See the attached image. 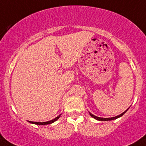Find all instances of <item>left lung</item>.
Segmentation results:
<instances>
[{
  "label": "left lung",
  "mask_w": 146,
  "mask_h": 146,
  "mask_svg": "<svg viewBox=\"0 0 146 146\" xmlns=\"http://www.w3.org/2000/svg\"><path fill=\"white\" fill-rule=\"evenodd\" d=\"M127 110L126 111H124V112H123V113H121V115H118L115 116V117H112V118H100V117H98V116L94 115L92 114V113H90V115L92 116V118H95V119H97V120L98 121H111V120H115V119L119 118V117H121V116H122L123 115L127 112Z\"/></svg>",
  "instance_id": "1"
}]
</instances>
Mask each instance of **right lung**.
I'll use <instances>...</instances> for the list:
<instances>
[{
    "label": "right lung",
    "instance_id": "obj_1",
    "mask_svg": "<svg viewBox=\"0 0 146 146\" xmlns=\"http://www.w3.org/2000/svg\"><path fill=\"white\" fill-rule=\"evenodd\" d=\"M60 116H61V115H59L58 116H57L56 118H54V119H52V120L48 121H46V122H35V121H29V122L32 123V124H38V125H45V124H52V123L54 122L55 121L58 120V119L60 118Z\"/></svg>",
    "mask_w": 146,
    "mask_h": 146
}]
</instances>
